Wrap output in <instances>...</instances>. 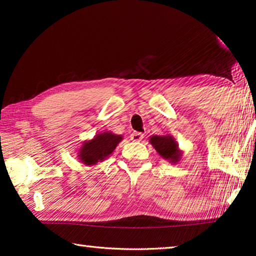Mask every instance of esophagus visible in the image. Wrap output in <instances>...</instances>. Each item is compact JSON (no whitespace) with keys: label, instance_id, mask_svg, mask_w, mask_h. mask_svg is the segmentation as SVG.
<instances>
[{"label":"esophagus","instance_id":"34e87169","mask_svg":"<svg viewBox=\"0 0 256 256\" xmlns=\"http://www.w3.org/2000/svg\"><path fill=\"white\" fill-rule=\"evenodd\" d=\"M142 139H144V134L140 132H133L131 134V140L136 141V142H139V141H141Z\"/></svg>","mask_w":256,"mask_h":256}]
</instances>
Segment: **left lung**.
<instances>
[{
  "instance_id": "left-lung-1",
  "label": "left lung",
  "mask_w": 256,
  "mask_h": 256,
  "mask_svg": "<svg viewBox=\"0 0 256 256\" xmlns=\"http://www.w3.org/2000/svg\"><path fill=\"white\" fill-rule=\"evenodd\" d=\"M149 142L152 144L162 158H164L171 164H178L181 160L184 152L179 148V144L172 136H152L149 138Z\"/></svg>"
}]
</instances>
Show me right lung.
Segmentation results:
<instances>
[{"label": "right lung", "mask_w": 256, "mask_h": 256, "mask_svg": "<svg viewBox=\"0 0 256 256\" xmlns=\"http://www.w3.org/2000/svg\"><path fill=\"white\" fill-rule=\"evenodd\" d=\"M123 136L115 134L112 132H101L93 136L91 140H85L82 147L77 152V157L86 166H93L98 163H102L112 155Z\"/></svg>", "instance_id": "obj_1"}]
</instances>
